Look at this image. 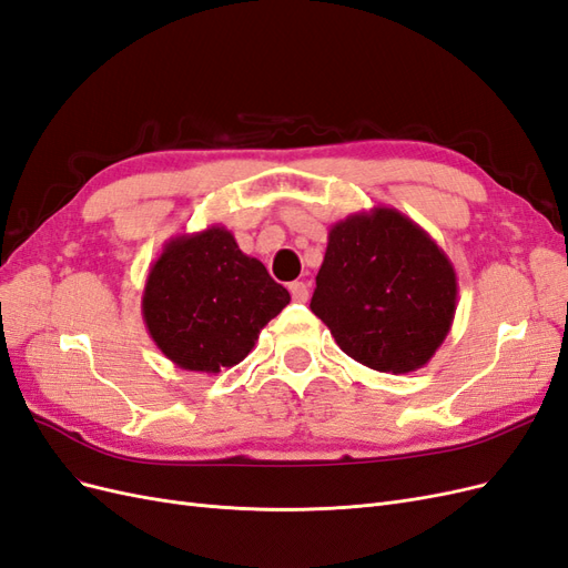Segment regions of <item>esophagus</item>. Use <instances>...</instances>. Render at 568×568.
I'll use <instances>...</instances> for the list:
<instances>
[{"mask_svg": "<svg viewBox=\"0 0 568 568\" xmlns=\"http://www.w3.org/2000/svg\"><path fill=\"white\" fill-rule=\"evenodd\" d=\"M288 291H291V298H294L296 303H305L307 298H311V288H307L305 282H291Z\"/></svg>", "mask_w": 568, "mask_h": 568, "instance_id": "esophagus-1", "label": "esophagus"}]
</instances>
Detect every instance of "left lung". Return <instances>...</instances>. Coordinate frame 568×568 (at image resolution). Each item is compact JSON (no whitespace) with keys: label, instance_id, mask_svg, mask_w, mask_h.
<instances>
[{"label":"left lung","instance_id":"left-lung-1","mask_svg":"<svg viewBox=\"0 0 568 568\" xmlns=\"http://www.w3.org/2000/svg\"><path fill=\"white\" fill-rule=\"evenodd\" d=\"M311 311L338 348L376 372L424 367L457 311L450 257L417 222L386 205L336 222Z\"/></svg>","mask_w":568,"mask_h":568}]
</instances>
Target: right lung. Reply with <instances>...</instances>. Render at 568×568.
Masks as SVG:
<instances>
[{
  "label": "right lung",
  "instance_id": "add662e5",
  "mask_svg": "<svg viewBox=\"0 0 568 568\" xmlns=\"http://www.w3.org/2000/svg\"><path fill=\"white\" fill-rule=\"evenodd\" d=\"M288 301L265 265L213 225L163 246L149 270L142 315L153 343L180 369L217 374L242 363Z\"/></svg>",
  "mask_w": 568,
  "mask_h": 568
}]
</instances>
